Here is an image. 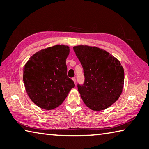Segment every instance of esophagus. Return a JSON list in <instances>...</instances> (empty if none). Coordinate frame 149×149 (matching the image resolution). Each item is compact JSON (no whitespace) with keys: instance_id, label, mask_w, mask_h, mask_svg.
Instances as JSON below:
<instances>
[{"instance_id":"obj_1","label":"esophagus","mask_w":149,"mask_h":149,"mask_svg":"<svg viewBox=\"0 0 149 149\" xmlns=\"http://www.w3.org/2000/svg\"><path fill=\"white\" fill-rule=\"evenodd\" d=\"M72 80H73V81H74V83H75V77H73V78H72Z\"/></svg>"}]
</instances>
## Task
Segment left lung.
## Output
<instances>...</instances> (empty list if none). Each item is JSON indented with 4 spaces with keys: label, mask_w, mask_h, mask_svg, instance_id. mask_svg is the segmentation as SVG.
<instances>
[{
    "label": "left lung",
    "mask_w": 149,
    "mask_h": 149,
    "mask_svg": "<svg viewBox=\"0 0 149 149\" xmlns=\"http://www.w3.org/2000/svg\"><path fill=\"white\" fill-rule=\"evenodd\" d=\"M85 76L83 86L78 84L81 99L93 111L107 109L118 99L124 84V70L119 60L95 46L73 47Z\"/></svg>",
    "instance_id": "obj_1"
}]
</instances>
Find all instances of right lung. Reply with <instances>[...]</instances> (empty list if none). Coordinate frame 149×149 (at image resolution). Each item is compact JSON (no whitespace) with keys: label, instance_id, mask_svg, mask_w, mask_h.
Returning <instances> with one entry per match:
<instances>
[{"label":"right lung","instance_id":"right-lung-1","mask_svg":"<svg viewBox=\"0 0 149 149\" xmlns=\"http://www.w3.org/2000/svg\"><path fill=\"white\" fill-rule=\"evenodd\" d=\"M70 47L56 45L36 52L24 67L26 92L36 106L51 110L59 106L75 86L67 76L66 59Z\"/></svg>","mask_w":149,"mask_h":149}]
</instances>
